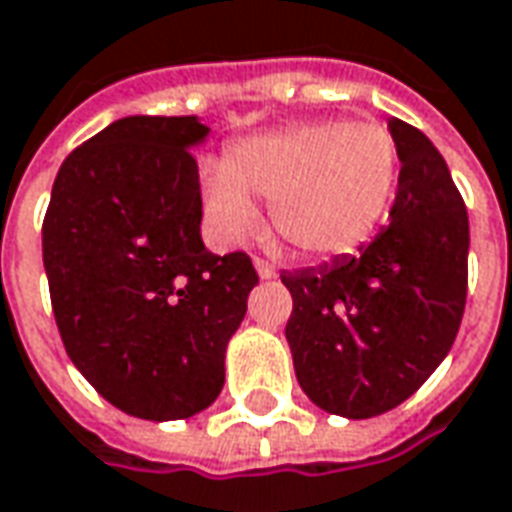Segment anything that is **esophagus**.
Wrapping results in <instances>:
<instances>
[{"label": "esophagus", "instance_id": "34e87169", "mask_svg": "<svg viewBox=\"0 0 512 512\" xmlns=\"http://www.w3.org/2000/svg\"><path fill=\"white\" fill-rule=\"evenodd\" d=\"M253 267H256V273H259V278H264V281L276 278V267L270 262H264V259H253Z\"/></svg>", "mask_w": 512, "mask_h": 512}]
</instances>
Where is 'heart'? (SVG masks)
<instances>
[{
    "mask_svg": "<svg viewBox=\"0 0 512 512\" xmlns=\"http://www.w3.org/2000/svg\"><path fill=\"white\" fill-rule=\"evenodd\" d=\"M398 169V144L384 125L315 119L231 147L225 167L203 169V203L231 242L256 231L253 200L273 203V225L287 245L331 259L376 234L396 195Z\"/></svg>",
    "mask_w": 512,
    "mask_h": 512,
    "instance_id": "b5f03b06",
    "label": "heart"
}]
</instances>
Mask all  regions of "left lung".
<instances>
[{
    "label": "left lung",
    "instance_id": "left-lung-1",
    "mask_svg": "<svg viewBox=\"0 0 512 512\" xmlns=\"http://www.w3.org/2000/svg\"><path fill=\"white\" fill-rule=\"evenodd\" d=\"M401 158L390 222L354 256L284 273L295 376L351 421L393 410L435 373L468 292V211L435 144L387 119Z\"/></svg>",
    "mask_w": 512,
    "mask_h": 512
}]
</instances>
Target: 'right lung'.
<instances>
[{"mask_svg": "<svg viewBox=\"0 0 512 512\" xmlns=\"http://www.w3.org/2000/svg\"><path fill=\"white\" fill-rule=\"evenodd\" d=\"M197 116H125L80 144L52 186L44 270L74 368L116 410L178 421L211 407L259 276L203 245Z\"/></svg>", "mask_w": 512, "mask_h": 512, "instance_id": "add662e5", "label": "right lung"}]
</instances>
